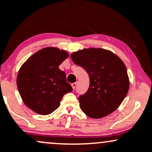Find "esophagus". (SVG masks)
<instances>
[{
  "instance_id": "1",
  "label": "esophagus",
  "mask_w": 152,
  "mask_h": 152,
  "mask_svg": "<svg viewBox=\"0 0 152 152\" xmlns=\"http://www.w3.org/2000/svg\"><path fill=\"white\" fill-rule=\"evenodd\" d=\"M71 86H72L73 89H75V88H76V83H73V84H71Z\"/></svg>"
}]
</instances>
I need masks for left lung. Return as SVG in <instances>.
Returning a JSON list of instances; mask_svg holds the SVG:
<instances>
[{"label":"left lung","mask_w":152,"mask_h":152,"mask_svg":"<svg viewBox=\"0 0 152 152\" xmlns=\"http://www.w3.org/2000/svg\"><path fill=\"white\" fill-rule=\"evenodd\" d=\"M75 64L89 74V87L79 96L80 108L89 118L105 117L121 105L129 89V78L124 63L113 52L88 48L71 55Z\"/></svg>","instance_id":"1"}]
</instances>
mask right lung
I'll return each mask as SVG.
<instances>
[{
	"mask_svg": "<svg viewBox=\"0 0 152 152\" xmlns=\"http://www.w3.org/2000/svg\"><path fill=\"white\" fill-rule=\"evenodd\" d=\"M68 56L63 50L48 47L32 55L20 68L17 87L31 110L42 115L50 114L60 106L63 95L72 91L66 73L58 68Z\"/></svg>",
	"mask_w": 152,
	"mask_h": 152,
	"instance_id": "right-lung-1",
	"label": "right lung"
}]
</instances>
